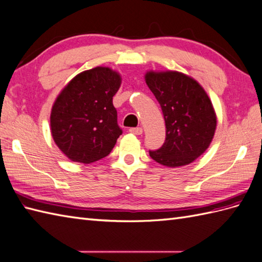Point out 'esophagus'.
<instances>
[{"label": "esophagus", "instance_id": "34e87169", "mask_svg": "<svg viewBox=\"0 0 262 262\" xmlns=\"http://www.w3.org/2000/svg\"><path fill=\"white\" fill-rule=\"evenodd\" d=\"M129 133L135 134V135H142L143 128L142 127H132V128H129Z\"/></svg>", "mask_w": 262, "mask_h": 262}]
</instances>
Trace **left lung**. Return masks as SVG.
I'll list each match as a JSON object with an SVG mask.
<instances>
[{"label":"left lung","instance_id":"8db88e82","mask_svg":"<svg viewBox=\"0 0 262 262\" xmlns=\"http://www.w3.org/2000/svg\"><path fill=\"white\" fill-rule=\"evenodd\" d=\"M145 80L161 105L166 127L165 142L149 150V156L168 167L192 163L214 136L216 117L209 96L199 82L178 71H150Z\"/></svg>","mask_w":262,"mask_h":262}]
</instances>
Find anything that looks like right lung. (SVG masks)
Returning a JSON list of instances; mask_svg holds the SVG:
<instances>
[{
	"mask_svg": "<svg viewBox=\"0 0 262 262\" xmlns=\"http://www.w3.org/2000/svg\"><path fill=\"white\" fill-rule=\"evenodd\" d=\"M120 82L117 72L97 67L77 75L58 96L50 117L51 134L71 161L93 163L114 148L123 134L113 105Z\"/></svg>",
	"mask_w": 262,
	"mask_h": 262,
	"instance_id": "obj_1",
	"label": "right lung"
}]
</instances>
